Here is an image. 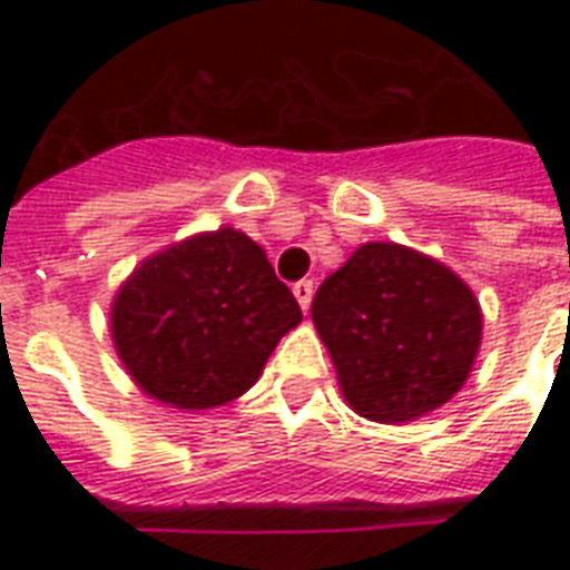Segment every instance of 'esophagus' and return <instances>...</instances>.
<instances>
[{
  "label": "esophagus",
  "mask_w": 570,
  "mask_h": 570,
  "mask_svg": "<svg viewBox=\"0 0 570 570\" xmlns=\"http://www.w3.org/2000/svg\"><path fill=\"white\" fill-rule=\"evenodd\" d=\"M293 296L298 298L302 311H308L311 308V296H314V284H311V281H298V284L293 286Z\"/></svg>",
  "instance_id": "1"
}]
</instances>
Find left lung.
<instances>
[{"label": "left lung", "mask_w": 570, "mask_h": 570, "mask_svg": "<svg viewBox=\"0 0 570 570\" xmlns=\"http://www.w3.org/2000/svg\"><path fill=\"white\" fill-rule=\"evenodd\" d=\"M311 317L351 409L384 424L452 400L482 335L470 286L400 244H363L317 286Z\"/></svg>", "instance_id": "left-lung-1"}]
</instances>
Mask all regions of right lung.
Here are the masks:
<instances>
[{
  "mask_svg": "<svg viewBox=\"0 0 570 570\" xmlns=\"http://www.w3.org/2000/svg\"><path fill=\"white\" fill-rule=\"evenodd\" d=\"M298 321L296 296L259 244L219 228L130 274L112 305V338L146 394L176 409H213L259 379Z\"/></svg>",
  "mask_w": 570,
  "mask_h": 570,
  "instance_id": "right-lung-1",
  "label": "right lung"
}]
</instances>
